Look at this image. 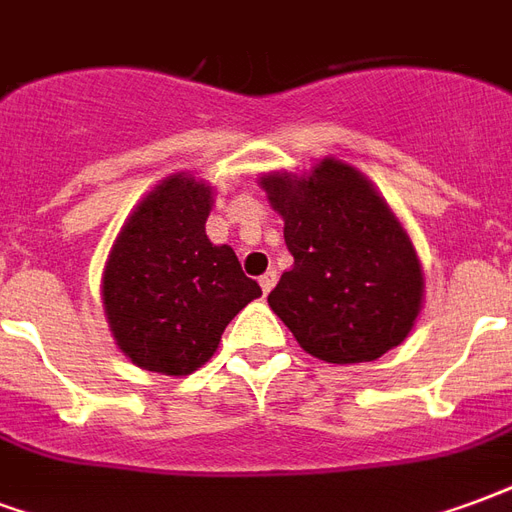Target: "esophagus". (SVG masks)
<instances>
[{
    "label": "esophagus",
    "mask_w": 512,
    "mask_h": 512,
    "mask_svg": "<svg viewBox=\"0 0 512 512\" xmlns=\"http://www.w3.org/2000/svg\"><path fill=\"white\" fill-rule=\"evenodd\" d=\"M275 281H278V272H275V270L264 272V275H261V278H259V283H261V292H264V294H270V292H272V286H275Z\"/></svg>",
    "instance_id": "obj_1"
}]
</instances>
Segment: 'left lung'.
Wrapping results in <instances>:
<instances>
[{"label":"left lung","instance_id":"obj_1","mask_svg":"<svg viewBox=\"0 0 512 512\" xmlns=\"http://www.w3.org/2000/svg\"><path fill=\"white\" fill-rule=\"evenodd\" d=\"M294 256L267 302L324 363H371L412 333L423 267L371 179L324 158L308 174L261 177Z\"/></svg>","mask_w":512,"mask_h":512}]
</instances>
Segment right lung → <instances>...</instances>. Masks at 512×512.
Wrapping results in <instances>:
<instances>
[{
	"mask_svg": "<svg viewBox=\"0 0 512 512\" xmlns=\"http://www.w3.org/2000/svg\"><path fill=\"white\" fill-rule=\"evenodd\" d=\"M212 188L171 174L138 204L103 270V308L114 341L144 371L188 376L210 360L226 324L259 283L229 245H212L204 223Z\"/></svg>",
	"mask_w": 512,
	"mask_h": 512,
	"instance_id": "obj_1",
	"label": "right lung"
}]
</instances>
